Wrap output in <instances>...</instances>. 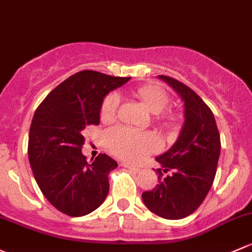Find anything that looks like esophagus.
<instances>
[{
    "label": "esophagus",
    "instance_id": "34e87169",
    "mask_svg": "<svg viewBox=\"0 0 252 252\" xmlns=\"http://www.w3.org/2000/svg\"><path fill=\"white\" fill-rule=\"evenodd\" d=\"M122 166H124V168H128L129 170L134 171V173H140V169L139 168L130 165V164H128V163H122Z\"/></svg>",
    "mask_w": 252,
    "mask_h": 252
}]
</instances>
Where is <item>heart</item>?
Returning a JSON list of instances; mask_svg holds the SVG:
<instances>
[{
	"instance_id": "1",
	"label": "heart",
	"mask_w": 252,
	"mask_h": 252,
	"mask_svg": "<svg viewBox=\"0 0 252 252\" xmlns=\"http://www.w3.org/2000/svg\"><path fill=\"white\" fill-rule=\"evenodd\" d=\"M135 94L152 113H158V121L165 128L176 129L181 116L175 111L160 113L169 104V95L163 88L152 84L139 87ZM119 106V95L116 92L105 96L100 110L102 122H110L116 117ZM106 146L117 157L124 160L137 163L144 160L148 155L159 148V141L156 134L150 131H137L126 126H115L106 134Z\"/></svg>"
}]
</instances>
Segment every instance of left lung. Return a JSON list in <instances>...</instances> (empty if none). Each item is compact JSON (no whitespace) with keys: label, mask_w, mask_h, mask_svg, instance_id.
<instances>
[{"label":"left lung","mask_w":252,"mask_h":252,"mask_svg":"<svg viewBox=\"0 0 252 252\" xmlns=\"http://www.w3.org/2000/svg\"><path fill=\"white\" fill-rule=\"evenodd\" d=\"M158 77L184 100L185 123L173 147L156 158L159 184L142 193V200L156 215L180 220L199 208L213 186L221 140L213 111L197 93L173 77Z\"/></svg>","instance_id":"1"}]
</instances>
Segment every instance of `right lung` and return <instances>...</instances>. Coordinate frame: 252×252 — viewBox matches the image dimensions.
Listing matches in <instances>:
<instances>
[{
    "instance_id": "add662e5",
    "label": "right lung",
    "mask_w": 252,
    "mask_h": 252,
    "mask_svg": "<svg viewBox=\"0 0 252 252\" xmlns=\"http://www.w3.org/2000/svg\"><path fill=\"white\" fill-rule=\"evenodd\" d=\"M130 77L83 70L53 89L37 107L29 133V160L44 197L68 216L92 213L104 203L108 174L117 161L100 153L87 161L83 130L97 126L102 100Z\"/></svg>"
}]
</instances>
